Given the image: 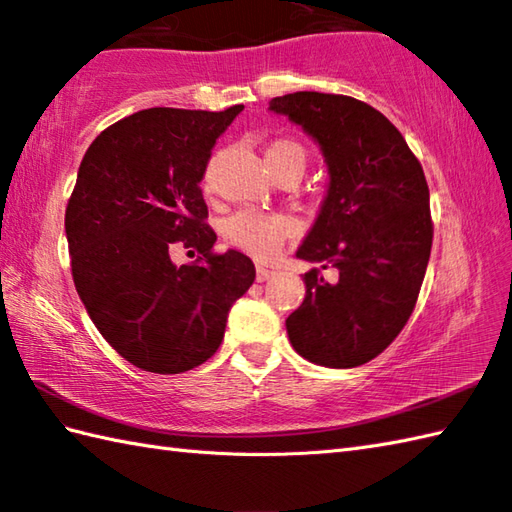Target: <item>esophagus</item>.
Instances as JSON below:
<instances>
[{"label":"esophagus","instance_id":"esophagus-1","mask_svg":"<svg viewBox=\"0 0 512 512\" xmlns=\"http://www.w3.org/2000/svg\"><path fill=\"white\" fill-rule=\"evenodd\" d=\"M273 275H275V273H273V270H270V268H264V266L257 268V281H268Z\"/></svg>","mask_w":512,"mask_h":512}]
</instances>
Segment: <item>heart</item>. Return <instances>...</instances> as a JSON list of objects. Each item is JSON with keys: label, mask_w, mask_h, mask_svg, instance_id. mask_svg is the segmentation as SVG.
Wrapping results in <instances>:
<instances>
[{"label": "heart", "mask_w": 512, "mask_h": 512, "mask_svg": "<svg viewBox=\"0 0 512 512\" xmlns=\"http://www.w3.org/2000/svg\"><path fill=\"white\" fill-rule=\"evenodd\" d=\"M306 149L292 138H277L266 151V162L270 173L281 169H306ZM292 233V222L286 215L259 213V211H237L224 222V235L233 246L257 259H268L277 253V248L286 242Z\"/></svg>", "instance_id": "obj_1"}]
</instances>
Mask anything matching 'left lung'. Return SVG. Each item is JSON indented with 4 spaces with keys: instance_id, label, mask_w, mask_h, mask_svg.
I'll list each match as a JSON object with an SVG mask.
<instances>
[{
    "instance_id": "8db88e82",
    "label": "left lung",
    "mask_w": 512,
    "mask_h": 512,
    "mask_svg": "<svg viewBox=\"0 0 512 512\" xmlns=\"http://www.w3.org/2000/svg\"><path fill=\"white\" fill-rule=\"evenodd\" d=\"M321 147L328 193L297 250L332 266L303 275L306 299L286 319L297 354L323 367L372 361L405 328L427 273L429 187L405 138L372 105L343 94L295 92L270 101Z\"/></svg>"
}]
</instances>
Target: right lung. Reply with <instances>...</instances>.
<instances>
[{
    "label": "right lung",
    "instance_id": "right-lung-1",
    "mask_svg": "<svg viewBox=\"0 0 512 512\" xmlns=\"http://www.w3.org/2000/svg\"><path fill=\"white\" fill-rule=\"evenodd\" d=\"M242 110L151 107L107 127L81 160L65 209L74 286L103 339L145 372L209 361L255 281L239 250L213 253L200 189L215 140ZM176 243L201 257L176 267Z\"/></svg>",
    "mask_w": 512,
    "mask_h": 512
}]
</instances>
